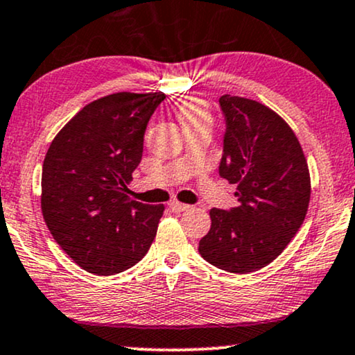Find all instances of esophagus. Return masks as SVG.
Returning <instances> with one entry per match:
<instances>
[{
    "mask_svg": "<svg viewBox=\"0 0 355 355\" xmlns=\"http://www.w3.org/2000/svg\"><path fill=\"white\" fill-rule=\"evenodd\" d=\"M170 208H172V211H175V213H183V211L190 210V205H185L180 202H172L170 203Z\"/></svg>",
    "mask_w": 355,
    "mask_h": 355,
    "instance_id": "obj_1",
    "label": "esophagus"
}]
</instances>
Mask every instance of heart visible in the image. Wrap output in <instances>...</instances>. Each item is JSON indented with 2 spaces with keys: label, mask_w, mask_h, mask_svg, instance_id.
Instances as JSON below:
<instances>
[{
  "label": "heart",
  "mask_w": 355,
  "mask_h": 355,
  "mask_svg": "<svg viewBox=\"0 0 355 355\" xmlns=\"http://www.w3.org/2000/svg\"><path fill=\"white\" fill-rule=\"evenodd\" d=\"M178 119H180L183 129L203 125V123L211 125L210 109L198 97H190V99L182 102L180 107H178Z\"/></svg>",
  "instance_id": "b5f03b06"
}]
</instances>
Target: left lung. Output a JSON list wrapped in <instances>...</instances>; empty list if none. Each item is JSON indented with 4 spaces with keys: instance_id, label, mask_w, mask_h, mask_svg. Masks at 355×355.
Wrapping results in <instances>:
<instances>
[{
    "instance_id": "8db88e82",
    "label": "left lung",
    "mask_w": 355,
    "mask_h": 355,
    "mask_svg": "<svg viewBox=\"0 0 355 355\" xmlns=\"http://www.w3.org/2000/svg\"><path fill=\"white\" fill-rule=\"evenodd\" d=\"M220 107L226 121L220 175L238 185V205L211 208L198 251L220 270L246 275L276 259L304 223L311 177L300 140L275 110L230 94Z\"/></svg>"
}]
</instances>
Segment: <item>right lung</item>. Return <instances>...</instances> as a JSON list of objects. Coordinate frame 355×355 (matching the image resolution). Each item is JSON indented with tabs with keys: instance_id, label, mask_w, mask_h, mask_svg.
Listing matches in <instances>:
<instances>
[{
	"instance_id": "obj_1",
	"label": "right lung",
	"mask_w": 355,
	"mask_h": 355,
	"mask_svg": "<svg viewBox=\"0 0 355 355\" xmlns=\"http://www.w3.org/2000/svg\"><path fill=\"white\" fill-rule=\"evenodd\" d=\"M164 92H115L79 110L51 142L42 164L41 210L51 234L80 268L122 272L147 254L164 205L125 195L142 160L148 119Z\"/></svg>"
}]
</instances>
